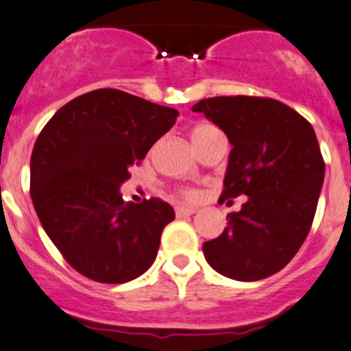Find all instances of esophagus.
<instances>
[{
	"instance_id": "obj_1",
	"label": "esophagus",
	"mask_w": 351,
	"mask_h": 351,
	"mask_svg": "<svg viewBox=\"0 0 351 351\" xmlns=\"http://www.w3.org/2000/svg\"><path fill=\"white\" fill-rule=\"evenodd\" d=\"M175 212L178 217H184V216H191V214H194V212H196V208L187 207V205H180V207L175 208Z\"/></svg>"
}]
</instances>
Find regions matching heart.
Instances as JSON below:
<instances>
[{
  "label": "heart",
  "mask_w": 351,
  "mask_h": 351,
  "mask_svg": "<svg viewBox=\"0 0 351 351\" xmlns=\"http://www.w3.org/2000/svg\"><path fill=\"white\" fill-rule=\"evenodd\" d=\"M212 132H216V128H214V126H210V125H199V126H196V128H194V130H193V134H191V137H193V143H196V141L203 139L205 135L212 134ZM182 194H184V196L187 199H196V198H198V193H196V191H194V189H185V191H182Z\"/></svg>",
  "instance_id": "b5f03b06"
}]
</instances>
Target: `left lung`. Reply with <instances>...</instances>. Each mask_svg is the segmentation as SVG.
<instances>
[{"label": "left lung", "mask_w": 351, "mask_h": 351, "mask_svg": "<svg viewBox=\"0 0 351 351\" xmlns=\"http://www.w3.org/2000/svg\"><path fill=\"white\" fill-rule=\"evenodd\" d=\"M232 144L221 199L246 196L216 239L203 243L217 273L241 282L275 275L307 239L325 162L314 128L285 103L258 96H216L193 107Z\"/></svg>", "instance_id": "obj_1"}]
</instances>
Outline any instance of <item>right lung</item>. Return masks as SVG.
I'll return each mask as SVG.
<instances>
[{
	"instance_id": "obj_1",
	"label": "right lung",
	"mask_w": 351,
	"mask_h": 351,
	"mask_svg": "<svg viewBox=\"0 0 351 351\" xmlns=\"http://www.w3.org/2000/svg\"><path fill=\"white\" fill-rule=\"evenodd\" d=\"M178 110L117 89L71 99L35 141L30 194L40 225L80 275L125 284L148 271L164 226L175 219L158 198L126 203L119 193Z\"/></svg>"
}]
</instances>
